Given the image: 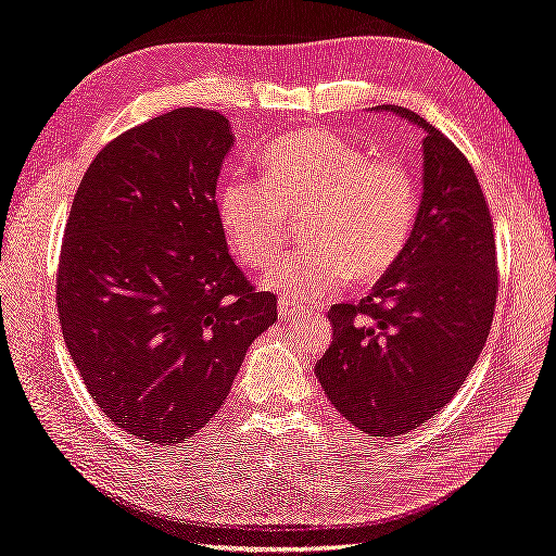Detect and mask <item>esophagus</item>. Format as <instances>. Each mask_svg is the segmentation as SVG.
Returning <instances> with one entry per match:
<instances>
[{"label": "esophagus", "instance_id": "34e87169", "mask_svg": "<svg viewBox=\"0 0 556 556\" xmlns=\"http://www.w3.org/2000/svg\"><path fill=\"white\" fill-rule=\"evenodd\" d=\"M277 309H279V319H281V321H291V319H295V317H301V313H303V307L293 305V303H289V301H279Z\"/></svg>", "mask_w": 556, "mask_h": 556}]
</instances>
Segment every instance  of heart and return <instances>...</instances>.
<instances>
[{"instance_id":"obj_1","label":"heart","mask_w":556,"mask_h":556,"mask_svg":"<svg viewBox=\"0 0 556 556\" xmlns=\"http://www.w3.org/2000/svg\"><path fill=\"white\" fill-rule=\"evenodd\" d=\"M265 179L235 175L217 191V217L241 263L265 267L303 215V249L263 275L289 299H325L348 279L369 283L397 263L417 225L419 191L395 159H369L345 137L307 127L263 153Z\"/></svg>"}]
</instances>
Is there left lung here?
I'll return each mask as SVG.
<instances>
[{
	"label": "left lung",
	"instance_id": "1",
	"mask_svg": "<svg viewBox=\"0 0 556 556\" xmlns=\"http://www.w3.org/2000/svg\"><path fill=\"white\" fill-rule=\"evenodd\" d=\"M379 111L426 135L417 225L367 299L329 309L333 341L315 374L348 421L393 438L438 415L469 377L493 325L497 255L467 156L415 111Z\"/></svg>",
	"mask_w": 556,
	"mask_h": 556
}]
</instances>
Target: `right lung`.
Masks as SVG:
<instances>
[{"mask_svg": "<svg viewBox=\"0 0 556 556\" xmlns=\"http://www.w3.org/2000/svg\"><path fill=\"white\" fill-rule=\"evenodd\" d=\"M229 121L175 109L103 147L63 231L56 305L89 395L139 441L208 424L277 299L231 261L215 187Z\"/></svg>", "mask_w": 556, "mask_h": 556, "instance_id": "obj_1", "label": "right lung"}]
</instances>
